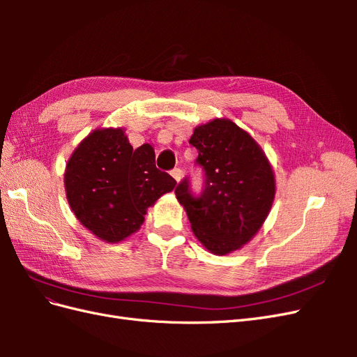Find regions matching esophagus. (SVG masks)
Here are the masks:
<instances>
[{
    "mask_svg": "<svg viewBox=\"0 0 357 357\" xmlns=\"http://www.w3.org/2000/svg\"><path fill=\"white\" fill-rule=\"evenodd\" d=\"M171 176L174 177V180H176V181H180V180H181V177H183V171H181L180 168L171 169Z\"/></svg>",
    "mask_w": 357,
    "mask_h": 357,
    "instance_id": "34e87169",
    "label": "esophagus"
}]
</instances>
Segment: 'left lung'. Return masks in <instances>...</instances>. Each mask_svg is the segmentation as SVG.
<instances>
[{"instance_id": "1", "label": "left lung", "mask_w": 357, "mask_h": 357, "mask_svg": "<svg viewBox=\"0 0 357 357\" xmlns=\"http://www.w3.org/2000/svg\"><path fill=\"white\" fill-rule=\"evenodd\" d=\"M189 143L204 185L195 193L185 177L176 197L198 240L214 255L231 253L261 229L275 195L274 172L255 139L228 119L198 126Z\"/></svg>"}]
</instances>
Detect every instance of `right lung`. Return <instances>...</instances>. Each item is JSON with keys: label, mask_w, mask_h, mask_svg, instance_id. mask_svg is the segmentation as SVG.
Instances as JSON below:
<instances>
[{"label": "right lung", "mask_w": 357, "mask_h": 357, "mask_svg": "<svg viewBox=\"0 0 357 357\" xmlns=\"http://www.w3.org/2000/svg\"><path fill=\"white\" fill-rule=\"evenodd\" d=\"M176 180L155 165L150 144L132 149L122 129H98L74 150L66 169L67 199L83 226L117 243L144 222L146 210Z\"/></svg>", "instance_id": "1"}]
</instances>
